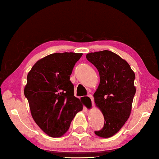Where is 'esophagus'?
<instances>
[{"label": "esophagus", "mask_w": 159, "mask_h": 159, "mask_svg": "<svg viewBox=\"0 0 159 159\" xmlns=\"http://www.w3.org/2000/svg\"><path fill=\"white\" fill-rule=\"evenodd\" d=\"M88 96L89 98L91 100V102H92V106H93V103H94V98H93V96L92 95H88Z\"/></svg>", "instance_id": "obj_1"}]
</instances>
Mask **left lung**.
<instances>
[{
    "instance_id": "1",
    "label": "left lung",
    "mask_w": 159,
    "mask_h": 159,
    "mask_svg": "<svg viewBox=\"0 0 159 159\" xmlns=\"http://www.w3.org/2000/svg\"><path fill=\"white\" fill-rule=\"evenodd\" d=\"M86 58L99 72L100 84L93 96L105 120L103 127L95 133L101 138H110L129 118L136 92L135 75L125 60L111 51L90 53Z\"/></svg>"
}]
</instances>
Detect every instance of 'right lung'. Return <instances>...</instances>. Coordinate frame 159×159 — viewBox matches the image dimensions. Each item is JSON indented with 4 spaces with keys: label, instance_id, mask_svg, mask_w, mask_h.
<instances>
[{
    "label": "right lung",
    "instance_id": "1",
    "mask_svg": "<svg viewBox=\"0 0 159 159\" xmlns=\"http://www.w3.org/2000/svg\"><path fill=\"white\" fill-rule=\"evenodd\" d=\"M82 53H56L39 60L27 75L25 95L32 116L48 135L61 137L69 129L82 103L74 95L70 75Z\"/></svg>",
    "mask_w": 159,
    "mask_h": 159
}]
</instances>
